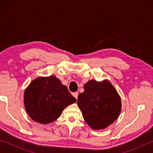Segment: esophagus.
<instances>
[{"label":"esophagus","mask_w":153,"mask_h":153,"mask_svg":"<svg viewBox=\"0 0 153 153\" xmlns=\"http://www.w3.org/2000/svg\"><path fill=\"white\" fill-rule=\"evenodd\" d=\"M72 95L74 96V97L76 98H77V97H78V92H73V94H72Z\"/></svg>","instance_id":"esophagus-1"}]
</instances>
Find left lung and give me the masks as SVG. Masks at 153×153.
Instances as JSON below:
<instances>
[{
    "label": "left lung",
    "mask_w": 153,
    "mask_h": 153,
    "mask_svg": "<svg viewBox=\"0 0 153 153\" xmlns=\"http://www.w3.org/2000/svg\"><path fill=\"white\" fill-rule=\"evenodd\" d=\"M77 106L83 117L93 129H102L117 120L121 110L120 95L108 81L90 80L78 95Z\"/></svg>",
    "instance_id": "obj_1"
}]
</instances>
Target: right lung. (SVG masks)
<instances>
[{
  "instance_id": "add662e5",
  "label": "right lung",
  "mask_w": 153,
  "mask_h": 153,
  "mask_svg": "<svg viewBox=\"0 0 153 153\" xmlns=\"http://www.w3.org/2000/svg\"><path fill=\"white\" fill-rule=\"evenodd\" d=\"M24 99L30 117L42 124L57 120L65 108L76 102L67 86L53 76L33 79L25 89Z\"/></svg>"
}]
</instances>
